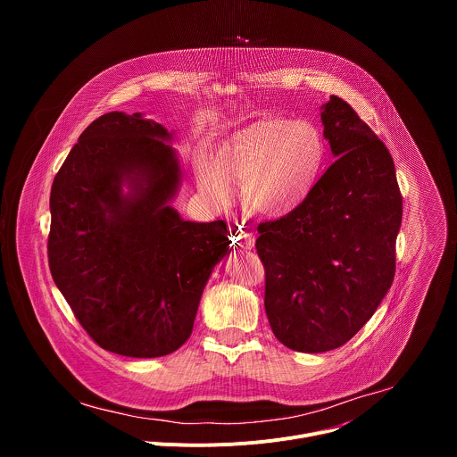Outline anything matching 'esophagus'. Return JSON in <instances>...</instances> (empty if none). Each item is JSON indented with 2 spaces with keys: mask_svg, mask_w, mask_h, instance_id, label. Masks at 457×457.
<instances>
[{
  "mask_svg": "<svg viewBox=\"0 0 457 457\" xmlns=\"http://www.w3.org/2000/svg\"><path fill=\"white\" fill-rule=\"evenodd\" d=\"M237 244L242 245V247H247V249L253 247L254 245V233L247 228H240L237 231Z\"/></svg>",
  "mask_w": 457,
  "mask_h": 457,
  "instance_id": "1",
  "label": "esophagus"
}]
</instances>
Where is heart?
<instances>
[{
	"instance_id": "obj_1",
	"label": "heart",
	"mask_w": 457,
	"mask_h": 457,
	"mask_svg": "<svg viewBox=\"0 0 457 457\" xmlns=\"http://www.w3.org/2000/svg\"><path fill=\"white\" fill-rule=\"evenodd\" d=\"M325 157L328 150L314 126L287 117H260L226 137L215 159H199V186L219 206L233 204L235 186H242L244 201L254 213L284 219L309 201Z\"/></svg>"
}]
</instances>
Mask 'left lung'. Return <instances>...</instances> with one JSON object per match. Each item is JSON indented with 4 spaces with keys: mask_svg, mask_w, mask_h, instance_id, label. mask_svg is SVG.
Instances as JSON below:
<instances>
[{
    "mask_svg": "<svg viewBox=\"0 0 457 457\" xmlns=\"http://www.w3.org/2000/svg\"><path fill=\"white\" fill-rule=\"evenodd\" d=\"M337 161L295 213L258 224L273 335L298 353L347 344L393 286L403 203L393 157L349 103L321 106Z\"/></svg>",
    "mask_w": 457,
    "mask_h": 457,
    "instance_id": "1",
    "label": "left lung"
}]
</instances>
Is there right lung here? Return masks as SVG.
<instances>
[{"label":"right lung","mask_w":457,"mask_h":457,"mask_svg":"<svg viewBox=\"0 0 457 457\" xmlns=\"http://www.w3.org/2000/svg\"><path fill=\"white\" fill-rule=\"evenodd\" d=\"M170 139L141 113H104L50 191L52 278L88 337L129 358L166 356L189 338L204 286L231 253L224 220H182L168 206L180 182Z\"/></svg>","instance_id":"right-lung-1"}]
</instances>
